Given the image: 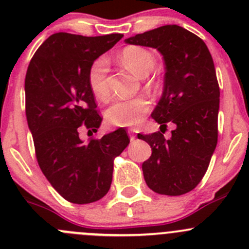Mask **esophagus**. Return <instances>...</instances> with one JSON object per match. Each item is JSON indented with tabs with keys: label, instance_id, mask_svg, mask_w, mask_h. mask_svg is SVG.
I'll return each mask as SVG.
<instances>
[{
	"label": "esophagus",
	"instance_id": "34e87169",
	"mask_svg": "<svg viewBox=\"0 0 249 249\" xmlns=\"http://www.w3.org/2000/svg\"><path fill=\"white\" fill-rule=\"evenodd\" d=\"M129 136H130V141H135V139H136V134H135L134 129H129Z\"/></svg>",
	"mask_w": 249,
	"mask_h": 249
}]
</instances>
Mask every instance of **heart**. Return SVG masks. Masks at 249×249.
Wrapping results in <instances>:
<instances>
[{"mask_svg": "<svg viewBox=\"0 0 249 249\" xmlns=\"http://www.w3.org/2000/svg\"><path fill=\"white\" fill-rule=\"evenodd\" d=\"M120 60L137 77H145L149 74L155 65L153 55L139 47H130L123 50ZM108 60L101 56L92 62L88 73L89 87L97 99L105 100L108 97ZM148 109L149 101L142 96L117 100L107 110V122L113 126H135L142 122Z\"/></svg>", "mask_w": 249, "mask_h": 249, "instance_id": "heart-1", "label": "heart"}]
</instances>
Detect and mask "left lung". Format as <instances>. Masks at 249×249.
Listing matches in <instances>:
<instances>
[{
  "label": "left lung",
  "mask_w": 249,
  "mask_h": 249,
  "mask_svg": "<svg viewBox=\"0 0 249 249\" xmlns=\"http://www.w3.org/2000/svg\"><path fill=\"white\" fill-rule=\"evenodd\" d=\"M150 47L165 62L164 90L152 118L160 127L175 124L169 140L160 131L137 135L152 148L142 164L153 192L170 196L194 189L205 176L218 141L219 85L205 42L178 25H165L125 39Z\"/></svg>",
  "instance_id": "obj_1"
}]
</instances>
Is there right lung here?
<instances>
[{
  "instance_id": "obj_1",
  "label": "right lung",
  "mask_w": 249,
  "mask_h": 249,
  "mask_svg": "<svg viewBox=\"0 0 249 249\" xmlns=\"http://www.w3.org/2000/svg\"><path fill=\"white\" fill-rule=\"evenodd\" d=\"M122 38V34H54L27 67L26 119L37 161L53 188L78 205L97 201L108 193L113 159L130 143L124 129L89 142L79 137L80 126L96 132L102 122L88 82L90 67Z\"/></svg>"
}]
</instances>
